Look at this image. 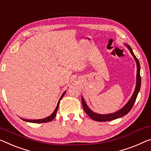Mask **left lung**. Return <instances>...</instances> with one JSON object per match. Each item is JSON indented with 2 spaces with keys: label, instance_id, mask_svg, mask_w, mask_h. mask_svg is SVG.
Here are the masks:
<instances>
[{
  "label": "left lung",
  "instance_id": "obj_1",
  "mask_svg": "<svg viewBox=\"0 0 151 151\" xmlns=\"http://www.w3.org/2000/svg\"><path fill=\"white\" fill-rule=\"evenodd\" d=\"M127 48L129 49V50L131 52L132 55H133V57L134 58L135 60H136V64H137V76H136V89H135V91L134 92L133 95H132V98L130 100H129L126 105L124 107L122 108L121 110H119L117 112H114V113L112 114H97L93 112L92 111L90 110L88 106H87L86 103L83 100V98H81V101H82V105L83 107V109H84L85 112H86L87 115H88L90 118L93 119L94 121H112V120H114V119L122 117L125 114H127L128 112H129L130 111H131L132 107L134 104L135 102H136V98L138 96V92L140 89V85H141V76H140V63H139L138 60L137 59V58L136 57V55H134L133 53V51L131 48V47L129 45H127Z\"/></svg>",
  "mask_w": 151,
  "mask_h": 151
}]
</instances>
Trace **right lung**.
<instances>
[{"instance_id":"right-lung-1","label":"right lung","mask_w":151,"mask_h":151,"mask_svg":"<svg viewBox=\"0 0 151 151\" xmlns=\"http://www.w3.org/2000/svg\"><path fill=\"white\" fill-rule=\"evenodd\" d=\"M65 93H66V91L64 92V93L62 94V96H61V98H60L59 102L58 103V105H57V107L55 108V111L52 113V114H51L50 116H49L47 118H45V119H37V120H30V119H22V120L25 121H28V122H30V123H47V122H49V121H51L53 120V119L55 118V116L56 115V113H57V111L58 110V107H59V104H60V100H61V99L63 98V96H64Z\"/></svg>"}]
</instances>
